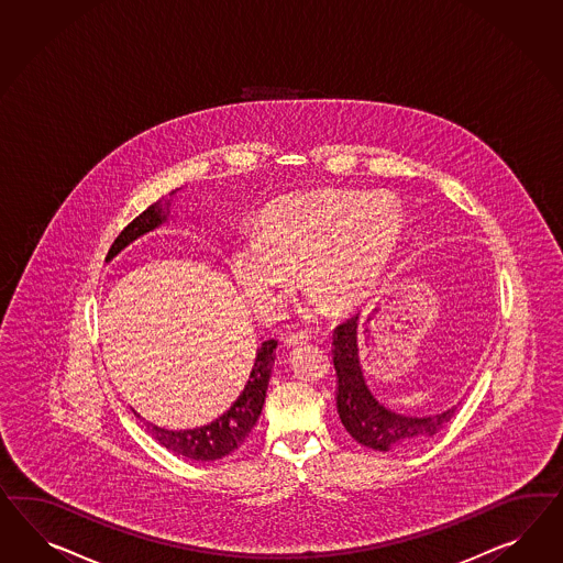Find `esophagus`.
<instances>
[{
  "label": "esophagus",
  "instance_id": "34e87169",
  "mask_svg": "<svg viewBox=\"0 0 563 563\" xmlns=\"http://www.w3.org/2000/svg\"><path fill=\"white\" fill-rule=\"evenodd\" d=\"M308 341H310V338H308L306 333H289V335L284 338V343H286L288 347H300V345H305Z\"/></svg>",
  "mask_w": 563,
  "mask_h": 563
}]
</instances>
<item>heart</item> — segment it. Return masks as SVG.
<instances>
[{"instance_id":"1","label":"heart","mask_w":563,"mask_h":563,"mask_svg":"<svg viewBox=\"0 0 563 563\" xmlns=\"http://www.w3.org/2000/svg\"><path fill=\"white\" fill-rule=\"evenodd\" d=\"M401 232V211L385 195L339 189L279 197L263 209L258 232L232 253V274L251 305L275 312L300 279L310 286L306 312L324 302L352 308L385 272Z\"/></svg>"}]
</instances>
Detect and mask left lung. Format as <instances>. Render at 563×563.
<instances>
[{
    "mask_svg": "<svg viewBox=\"0 0 563 563\" xmlns=\"http://www.w3.org/2000/svg\"><path fill=\"white\" fill-rule=\"evenodd\" d=\"M357 331L360 317L355 314L354 319L339 324L333 335L338 413L345 430L362 446L383 452L413 449L438 434L456 413V405L428 418H411L386 409L383 402L376 401L364 380L357 355Z\"/></svg>",
    "mask_w": 563,
    "mask_h": 563,
    "instance_id": "obj_1",
    "label": "left lung"
}]
</instances>
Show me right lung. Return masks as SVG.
<instances>
[{
    "label": "right lung",
    "mask_w": 563,
    "mask_h": 563,
    "mask_svg": "<svg viewBox=\"0 0 563 563\" xmlns=\"http://www.w3.org/2000/svg\"><path fill=\"white\" fill-rule=\"evenodd\" d=\"M162 201L164 199L152 203L131 224L123 228V232L114 239L113 246L109 249L107 261H111L119 251H123L129 242L140 239L145 232L166 222L170 203L162 206ZM275 347H277L275 339H267L261 343V347H257V354H255L257 357H255V364L251 369L249 383L242 388L239 399L232 402V407L225 411L224 416L213 419L208 426L175 432V430H164V428L145 421L135 411L133 413H135V418H140V421H144L147 434L152 435L164 449L175 452L178 456H185L191 461L224 459L230 452H234L241 446L257 423L263 402H265V395H267V385L272 378V369H274Z\"/></svg>",
    "instance_id": "right-lung-1"
}]
</instances>
